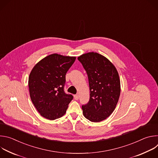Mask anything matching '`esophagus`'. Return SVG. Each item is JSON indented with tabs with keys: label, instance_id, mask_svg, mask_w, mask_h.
<instances>
[{
	"label": "esophagus",
	"instance_id": "34e87169",
	"mask_svg": "<svg viewBox=\"0 0 158 158\" xmlns=\"http://www.w3.org/2000/svg\"><path fill=\"white\" fill-rule=\"evenodd\" d=\"M74 99H75L76 100H78V99H79V96L78 94L74 95Z\"/></svg>",
	"mask_w": 158,
	"mask_h": 158
}]
</instances>
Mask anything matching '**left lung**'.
Segmentation results:
<instances>
[{
    "label": "left lung",
    "instance_id": "left-lung-1",
    "mask_svg": "<svg viewBox=\"0 0 158 158\" xmlns=\"http://www.w3.org/2000/svg\"><path fill=\"white\" fill-rule=\"evenodd\" d=\"M77 59L85 70L89 84V102L82 106L84 117L91 122L105 120L118 104L121 83L115 66L108 59L97 52L82 54Z\"/></svg>",
    "mask_w": 158,
    "mask_h": 158
}]
</instances>
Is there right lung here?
<instances>
[{"label": "right lung", "instance_id": "right-lung-1", "mask_svg": "<svg viewBox=\"0 0 158 158\" xmlns=\"http://www.w3.org/2000/svg\"><path fill=\"white\" fill-rule=\"evenodd\" d=\"M76 57L52 54L43 58L32 68L29 77L30 97L40 114L55 120L63 116L73 100L64 91L65 74Z\"/></svg>", "mask_w": 158, "mask_h": 158}]
</instances>
